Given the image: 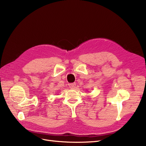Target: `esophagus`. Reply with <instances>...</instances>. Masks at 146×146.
<instances>
[{
    "label": "esophagus",
    "instance_id": "esophagus-1",
    "mask_svg": "<svg viewBox=\"0 0 146 146\" xmlns=\"http://www.w3.org/2000/svg\"><path fill=\"white\" fill-rule=\"evenodd\" d=\"M76 86V83H69V86L70 88V89H74Z\"/></svg>",
    "mask_w": 146,
    "mask_h": 146
}]
</instances>
